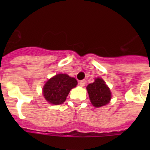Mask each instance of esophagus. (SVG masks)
Returning a JSON list of instances; mask_svg holds the SVG:
<instances>
[{
	"instance_id": "esophagus-1",
	"label": "esophagus",
	"mask_w": 150,
	"mask_h": 150,
	"mask_svg": "<svg viewBox=\"0 0 150 150\" xmlns=\"http://www.w3.org/2000/svg\"><path fill=\"white\" fill-rule=\"evenodd\" d=\"M86 80H85V79H83V80H81V81H79V86H80L83 87V86H85V85H86Z\"/></svg>"
}]
</instances>
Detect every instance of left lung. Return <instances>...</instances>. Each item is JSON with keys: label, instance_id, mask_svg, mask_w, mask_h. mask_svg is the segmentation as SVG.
Wrapping results in <instances>:
<instances>
[{"label": "left lung", "instance_id": "8db88e82", "mask_svg": "<svg viewBox=\"0 0 150 150\" xmlns=\"http://www.w3.org/2000/svg\"><path fill=\"white\" fill-rule=\"evenodd\" d=\"M86 89L90 101L94 107H103L108 104L110 100V90L101 78H96L94 83L87 86Z\"/></svg>", "mask_w": 150, "mask_h": 150}]
</instances>
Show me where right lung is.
Returning a JSON list of instances; mask_svg holds the SVG:
<instances>
[{
    "label": "right lung",
    "instance_id": "1",
    "mask_svg": "<svg viewBox=\"0 0 150 150\" xmlns=\"http://www.w3.org/2000/svg\"><path fill=\"white\" fill-rule=\"evenodd\" d=\"M77 81L66 74H56L45 83L43 94L49 103L55 105L63 104L69 92L76 86Z\"/></svg>",
    "mask_w": 150,
    "mask_h": 150
}]
</instances>
